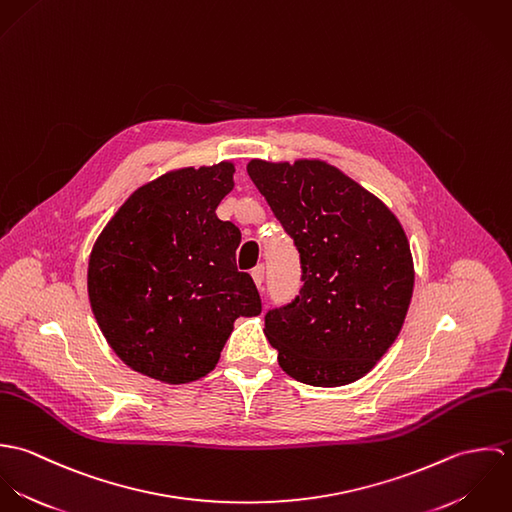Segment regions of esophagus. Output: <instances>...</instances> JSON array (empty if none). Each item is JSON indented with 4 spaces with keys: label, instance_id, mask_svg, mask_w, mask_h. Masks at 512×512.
Returning a JSON list of instances; mask_svg holds the SVG:
<instances>
[{
    "label": "esophagus",
    "instance_id": "esophagus-1",
    "mask_svg": "<svg viewBox=\"0 0 512 512\" xmlns=\"http://www.w3.org/2000/svg\"><path fill=\"white\" fill-rule=\"evenodd\" d=\"M252 280H254L256 288L262 290V284H264V266H256V268L252 270Z\"/></svg>",
    "mask_w": 512,
    "mask_h": 512
}]
</instances>
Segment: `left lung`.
<instances>
[{"mask_svg":"<svg viewBox=\"0 0 512 512\" xmlns=\"http://www.w3.org/2000/svg\"><path fill=\"white\" fill-rule=\"evenodd\" d=\"M246 171L299 250L303 288L266 313L278 363L311 386H345L396 341L414 260L396 215L323 159H250Z\"/></svg>","mask_w":512,"mask_h":512,"instance_id":"8db88e82","label":"left lung"}]
</instances>
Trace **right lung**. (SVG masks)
Wrapping results in <instances>:
<instances>
[{
    "label": "right lung",
    "mask_w": 512,
    "mask_h": 512,
    "mask_svg": "<svg viewBox=\"0 0 512 512\" xmlns=\"http://www.w3.org/2000/svg\"><path fill=\"white\" fill-rule=\"evenodd\" d=\"M234 163L179 167L134 191L98 234L88 299L112 351L165 384L207 376L234 329L260 315L252 278L236 268L240 230L217 217Z\"/></svg>",
    "instance_id": "right-lung-1"
}]
</instances>
